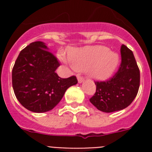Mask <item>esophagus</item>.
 I'll use <instances>...</instances> for the list:
<instances>
[{
  "label": "esophagus",
  "mask_w": 152,
  "mask_h": 152,
  "mask_svg": "<svg viewBox=\"0 0 152 152\" xmlns=\"http://www.w3.org/2000/svg\"><path fill=\"white\" fill-rule=\"evenodd\" d=\"M83 80H84V78H83V76H78V82L80 83H83Z\"/></svg>",
  "instance_id": "obj_1"
}]
</instances>
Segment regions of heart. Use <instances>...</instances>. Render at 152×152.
Instances as JSON below:
<instances>
[{
	"label": "heart",
	"mask_w": 152,
	"mask_h": 152,
	"mask_svg": "<svg viewBox=\"0 0 152 152\" xmlns=\"http://www.w3.org/2000/svg\"><path fill=\"white\" fill-rule=\"evenodd\" d=\"M69 59L76 70H87L88 76L98 80L108 79L119 63L118 53L103 46H86L73 50L69 52Z\"/></svg>",
	"instance_id": "heart-1"
}]
</instances>
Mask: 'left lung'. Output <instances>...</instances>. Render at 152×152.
Here are the masks:
<instances>
[{"label": "left lung", "instance_id": "obj_1", "mask_svg": "<svg viewBox=\"0 0 152 152\" xmlns=\"http://www.w3.org/2000/svg\"><path fill=\"white\" fill-rule=\"evenodd\" d=\"M121 62L115 75L106 81H96V92L90 102L100 111L111 113L126 108L140 88V69L132 50L122 45Z\"/></svg>", "mask_w": 152, "mask_h": 152}]
</instances>
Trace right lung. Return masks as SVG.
<instances>
[{"mask_svg":"<svg viewBox=\"0 0 152 152\" xmlns=\"http://www.w3.org/2000/svg\"><path fill=\"white\" fill-rule=\"evenodd\" d=\"M57 57L42 42H34L20 51L13 66L14 93L23 107L34 113L53 109L69 87L77 83L75 76L63 79L56 73Z\"/></svg>","mask_w":152,"mask_h":152,"instance_id":"obj_1","label":"right lung"}]
</instances>
